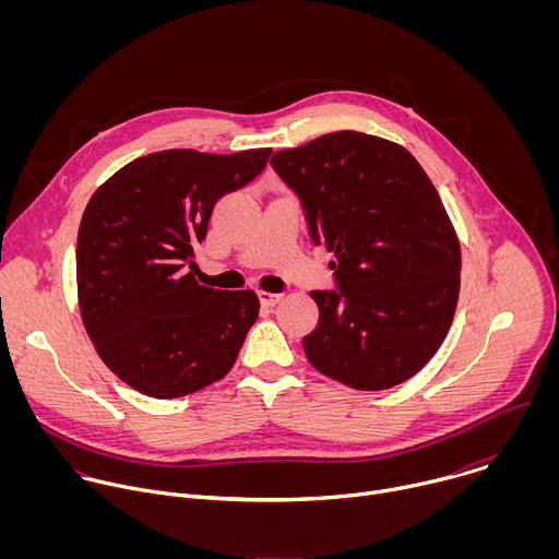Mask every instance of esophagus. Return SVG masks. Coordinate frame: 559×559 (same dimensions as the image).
<instances>
[{
  "label": "esophagus",
  "mask_w": 559,
  "mask_h": 559,
  "mask_svg": "<svg viewBox=\"0 0 559 559\" xmlns=\"http://www.w3.org/2000/svg\"><path fill=\"white\" fill-rule=\"evenodd\" d=\"M259 298H261V305H265V307H274L281 298H283V294H278V292H265V289H261L259 292Z\"/></svg>",
  "instance_id": "34e87169"
}]
</instances>
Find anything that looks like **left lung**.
I'll list each match as a JSON object with an SVG mask.
<instances>
[{"label":"left lung","mask_w":559,"mask_h":559,"mask_svg":"<svg viewBox=\"0 0 559 559\" xmlns=\"http://www.w3.org/2000/svg\"><path fill=\"white\" fill-rule=\"evenodd\" d=\"M272 168L300 197L311 241L334 261L338 292L321 311L307 360L360 391L416 376L440 349L460 294V241L431 179L393 141L341 130L278 150Z\"/></svg>","instance_id":"8db88e82"}]
</instances>
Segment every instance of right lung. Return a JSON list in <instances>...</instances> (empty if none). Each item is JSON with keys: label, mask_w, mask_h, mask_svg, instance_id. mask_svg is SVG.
I'll use <instances>...</instances> for the list:
<instances>
[{"label": "right lung", "mask_w": 559, "mask_h": 559, "mask_svg": "<svg viewBox=\"0 0 559 559\" xmlns=\"http://www.w3.org/2000/svg\"><path fill=\"white\" fill-rule=\"evenodd\" d=\"M270 152H152L91 197L76 236L79 311L99 358L132 389L179 397L231 369L259 296L199 285L188 267L214 203L261 175Z\"/></svg>", "instance_id": "add662e5"}]
</instances>
